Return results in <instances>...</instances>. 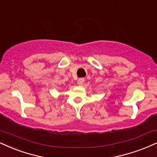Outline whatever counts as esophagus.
I'll return each mask as SVG.
<instances>
[{
	"instance_id": "1",
	"label": "esophagus",
	"mask_w": 157,
	"mask_h": 157,
	"mask_svg": "<svg viewBox=\"0 0 157 157\" xmlns=\"http://www.w3.org/2000/svg\"><path fill=\"white\" fill-rule=\"evenodd\" d=\"M84 78H80L78 81H77V84H78V85L84 84Z\"/></svg>"
}]
</instances>
